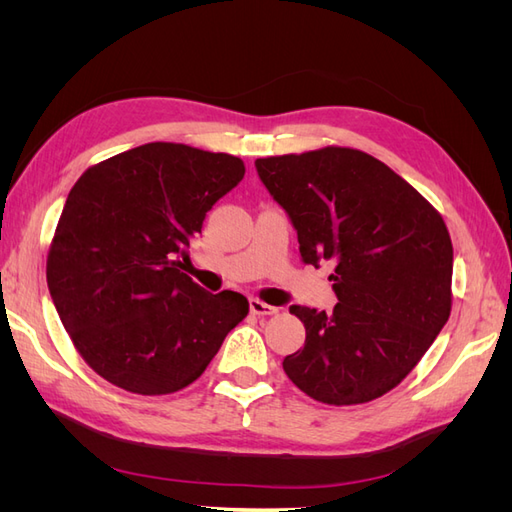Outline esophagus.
<instances>
[{
  "label": "esophagus",
  "mask_w": 512,
  "mask_h": 512,
  "mask_svg": "<svg viewBox=\"0 0 512 512\" xmlns=\"http://www.w3.org/2000/svg\"><path fill=\"white\" fill-rule=\"evenodd\" d=\"M250 312L256 314V316H271V314L277 312V307L262 303L260 299H250Z\"/></svg>",
  "instance_id": "esophagus-1"
}]
</instances>
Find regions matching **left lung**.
I'll return each mask as SVG.
<instances>
[{
    "instance_id": "left-lung-1",
    "label": "left lung",
    "mask_w": 512,
    "mask_h": 512,
    "mask_svg": "<svg viewBox=\"0 0 512 512\" xmlns=\"http://www.w3.org/2000/svg\"><path fill=\"white\" fill-rule=\"evenodd\" d=\"M305 265L329 260L333 312L292 305L305 346L286 376L316 401L365 404L404 380L451 316L453 243L442 215L369 153L324 147L256 160Z\"/></svg>"
}]
</instances>
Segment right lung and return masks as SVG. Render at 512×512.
I'll return each instance as SVG.
<instances>
[{
	"instance_id": "right-lung-1",
	"label": "right lung",
	"mask_w": 512,
	"mask_h": 512,
	"mask_svg": "<svg viewBox=\"0 0 512 512\" xmlns=\"http://www.w3.org/2000/svg\"><path fill=\"white\" fill-rule=\"evenodd\" d=\"M228 153L147 143L87 168L61 211L46 282L74 348L138 395L192 384L250 312L181 273L207 211L243 179Z\"/></svg>"
}]
</instances>
